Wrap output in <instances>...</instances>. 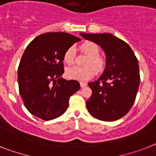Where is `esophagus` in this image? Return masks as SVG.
I'll return each mask as SVG.
<instances>
[{"label": "esophagus", "mask_w": 156, "mask_h": 156, "mask_svg": "<svg viewBox=\"0 0 156 156\" xmlns=\"http://www.w3.org/2000/svg\"><path fill=\"white\" fill-rule=\"evenodd\" d=\"M87 86V84H86V82H80V86L81 87H86V86Z\"/></svg>", "instance_id": "34e87169"}]
</instances>
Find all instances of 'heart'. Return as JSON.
<instances>
[{"label": "heart", "mask_w": 156, "mask_h": 156, "mask_svg": "<svg viewBox=\"0 0 156 156\" xmlns=\"http://www.w3.org/2000/svg\"><path fill=\"white\" fill-rule=\"evenodd\" d=\"M82 51L88 56L85 62L86 67L78 66L67 67L65 70V76L69 79L78 81H86L91 78L95 73L100 74L105 68V60L99 55L100 49L95 43L86 41L80 46ZM74 59V49L73 47L68 48L63 55V62L66 64L73 63Z\"/></svg>", "instance_id": "1"}]
</instances>
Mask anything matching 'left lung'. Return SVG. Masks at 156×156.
I'll return each instance as SVG.
<instances>
[{
	"label": "left lung",
	"mask_w": 156,
	"mask_h": 156,
	"mask_svg": "<svg viewBox=\"0 0 156 156\" xmlns=\"http://www.w3.org/2000/svg\"><path fill=\"white\" fill-rule=\"evenodd\" d=\"M98 44L106 55V66L97 81L89 82L92 95L86 101L90 114L98 120H118L133 107L140 77L138 59L129 44L109 33H80Z\"/></svg>",
	"instance_id": "left-lung-1"
}]
</instances>
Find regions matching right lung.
I'll use <instances>...</instances> for the list:
<instances>
[{"instance_id":"obj_1","label":"right lung","mask_w":156,"mask_h":156,"mask_svg":"<svg viewBox=\"0 0 156 156\" xmlns=\"http://www.w3.org/2000/svg\"><path fill=\"white\" fill-rule=\"evenodd\" d=\"M80 40L66 32H48L27 45L18 67V85L32 115L44 120L57 118L67 109L70 96L80 90L78 81L61 78L64 53Z\"/></svg>"}]
</instances>
